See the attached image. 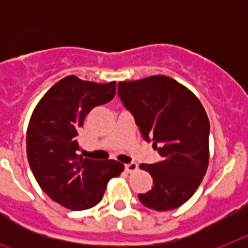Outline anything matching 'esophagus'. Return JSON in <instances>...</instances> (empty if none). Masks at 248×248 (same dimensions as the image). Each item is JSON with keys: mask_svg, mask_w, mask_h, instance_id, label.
<instances>
[{"mask_svg": "<svg viewBox=\"0 0 248 248\" xmlns=\"http://www.w3.org/2000/svg\"><path fill=\"white\" fill-rule=\"evenodd\" d=\"M125 170L126 172H134L138 170V164L135 163H130V164H126L125 165Z\"/></svg>", "mask_w": 248, "mask_h": 248, "instance_id": "esophagus-1", "label": "esophagus"}]
</instances>
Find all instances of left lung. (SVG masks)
I'll return each mask as SVG.
<instances>
[{
    "instance_id": "1",
    "label": "left lung",
    "mask_w": 248,
    "mask_h": 248,
    "mask_svg": "<svg viewBox=\"0 0 248 248\" xmlns=\"http://www.w3.org/2000/svg\"><path fill=\"white\" fill-rule=\"evenodd\" d=\"M118 93L143 137L163 157L140 165L154 181L153 189L139 194L140 202L156 211L184 205L209 166L210 123L202 104L185 85L161 74L119 82Z\"/></svg>"
}]
</instances>
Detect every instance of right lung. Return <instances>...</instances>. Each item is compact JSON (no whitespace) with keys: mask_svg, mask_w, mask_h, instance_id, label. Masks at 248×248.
<instances>
[{"mask_svg":"<svg viewBox=\"0 0 248 248\" xmlns=\"http://www.w3.org/2000/svg\"><path fill=\"white\" fill-rule=\"evenodd\" d=\"M117 82L64 77L47 92L31 115L26 137L31 170L41 189L65 209L79 211L102 200L109 180L124 171L115 160L78 154V131L85 117L115 95Z\"/></svg>","mask_w":248,"mask_h":248,"instance_id":"1","label":"right lung"}]
</instances>
